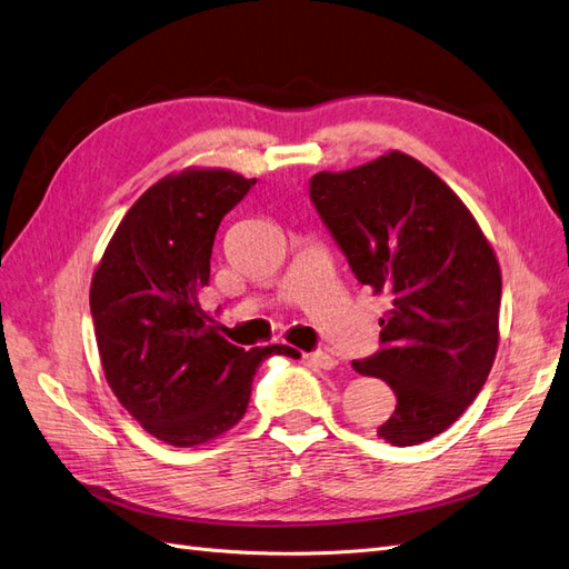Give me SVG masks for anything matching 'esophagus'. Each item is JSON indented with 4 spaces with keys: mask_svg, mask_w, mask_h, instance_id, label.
I'll return each instance as SVG.
<instances>
[{
    "mask_svg": "<svg viewBox=\"0 0 569 569\" xmlns=\"http://www.w3.org/2000/svg\"><path fill=\"white\" fill-rule=\"evenodd\" d=\"M303 359H307L309 365H313V367H318V369H332V367L338 365V359L332 357V355H328V352H323V350L307 352V355H303Z\"/></svg>",
    "mask_w": 569,
    "mask_h": 569,
    "instance_id": "1",
    "label": "esophagus"
}]
</instances>
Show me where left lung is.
<instances>
[{"instance_id":"left-lung-1","label":"left lung","mask_w":569,"mask_h":569,"mask_svg":"<svg viewBox=\"0 0 569 569\" xmlns=\"http://www.w3.org/2000/svg\"><path fill=\"white\" fill-rule=\"evenodd\" d=\"M309 198L357 280L393 299L381 348L352 362L396 393L377 432L422 445L461 418L492 369L502 299L492 248L445 180L400 151L316 173Z\"/></svg>"}]
</instances>
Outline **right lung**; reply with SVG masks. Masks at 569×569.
<instances>
[{
  "label": "right lung",
  "instance_id": "obj_1",
  "mask_svg": "<svg viewBox=\"0 0 569 569\" xmlns=\"http://www.w3.org/2000/svg\"><path fill=\"white\" fill-rule=\"evenodd\" d=\"M256 186L239 173L183 171L151 186L122 217L91 282V316L108 386L149 435L204 445L237 425L251 381L284 345L243 350L200 309L214 233Z\"/></svg>",
  "mask_w": 569,
  "mask_h": 569
}]
</instances>
